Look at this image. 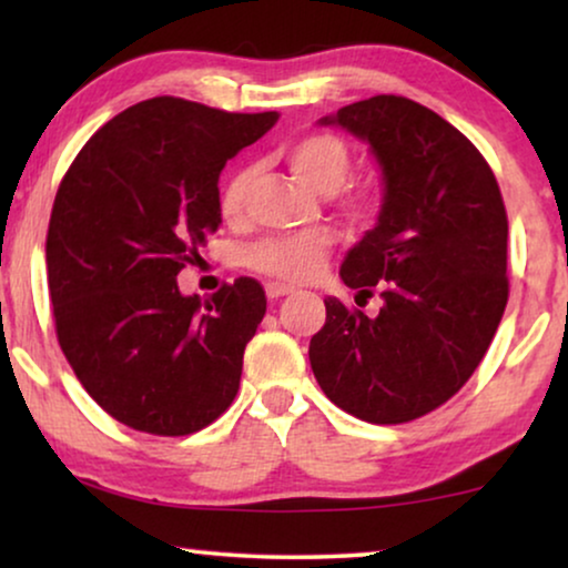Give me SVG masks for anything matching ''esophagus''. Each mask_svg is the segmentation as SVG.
<instances>
[{
	"label": "esophagus",
	"instance_id": "1",
	"mask_svg": "<svg viewBox=\"0 0 568 568\" xmlns=\"http://www.w3.org/2000/svg\"><path fill=\"white\" fill-rule=\"evenodd\" d=\"M286 294H294L292 286H284V284H268L266 286V297L268 300H282Z\"/></svg>",
	"mask_w": 568,
	"mask_h": 568
}]
</instances>
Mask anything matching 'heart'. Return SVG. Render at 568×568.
<instances>
[{
	"label": "heart",
	"mask_w": 568,
	"mask_h": 568,
	"mask_svg": "<svg viewBox=\"0 0 568 568\" xmlns=\"http://www.w3.org/2000/svg\"><path fill=\"white\" fill-rule=\"evenodd\" d=\"M286 165L294 170L300 181L321 193H333L346 181L352 168L348 146L333 134H310L292 142L284 150ZM255 168H240L230 175L222 189V214L227 222H237L245 212L247 193H251ZM328 258V237L325 235H297L276 237L251 247L245 263L261 274L286 284H307L323 274Z\"/></svg>",
	"instance_id": "obj_1"
}]
</instances>
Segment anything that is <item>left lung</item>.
<instances>
[{
    "label": "left lung",
    "instance_id": "obj_1",
    "mask_svg": "<svg viewBox=\"0 0 568 568\" xmlns=\"http://www.w3.org/2000/svg\"><path fill=\"white\" fill-rule=\"evenodd\" d=\"M369 146L383 199L341 282L377 286L375 317L325 300L310 341L323 393L362 422L403 424L453 398L488 352L509 297L507 212L480 152L429 108L375 95L323 115Z\"/></svg>",
    "mask_w": 568,
    "mask_h": 568
}]
</instances>
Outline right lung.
<instances>
[{
  "label": "right lung",
  "mask_w": 568,
  "mask_h": 568,
  "mask_svg": "<svg viewBox=\"0 0 568 568\" xmlns=\"http://www.w3.org/2000/svg\"><path fill=\"white\" fill-rule=\"evenodd\" d=\"M278 119L152 98L108 121L53 201L45 268L61 352L115 422L181 437L235 400L266 292L240 276L214 297L178 274L222 224L220 175Z\"/></svg>",
  "instance_id": "right-lung-1"
}]
</instances>
